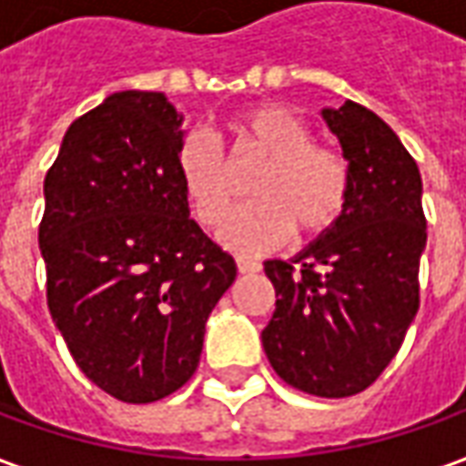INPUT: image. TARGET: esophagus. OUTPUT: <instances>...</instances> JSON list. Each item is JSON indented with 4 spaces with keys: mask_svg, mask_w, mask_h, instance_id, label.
<instances>
[{
    "mask_svg": "<svg viewBox=\"0 0 466 466\" xmlns=\"http://www.w3.org/2000/svg\"><path fill=\"white\" fill-rule=\"evenodd\" d=\"M237 268H239V273H258L260 263L258 260H249V258H237Z\"/></svg>",
    "mask_w": 466,
    "mask_h": 466,
    "instance_id": "esophagus-1",
    "label": "esophagus"
}]
</instances>
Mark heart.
<instances>
[{"label":"heart","mask_w":466,"mask_h":466,"mask_svg":"<svg viewBox=\"0 0 466 466\" xmlns=\"http://www.w3.org/2000/svg\"><path fill=\"white\" fill-rule=\"evenodd\" d=\"M234 157H260L249 180L255 201L234 211L221 239L237 252L283 245L291 229L301 239L329 232L348 208L350 165L343 154L314 144L309 123L286 105H255L229 123ZM185 198L203 227H221L234 201L224 149L208 131H190L177 144Z\"/></svg>","instance_id":"obj_1"}]
</instances>
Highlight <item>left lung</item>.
I'll use <instances>...</instances> for the list:
<instances>
[{"label":"left lung","instance_id":"8db88e82","mask_svg":"<svg viewBox=\"0 0 466 466\" xmlns=\"http://www.w3.org/2000/svg\"><path fill=\"white\" fill-rule=\"evenodd\" d=\"M350 165L343 218L291 263L265 260L276 312L263 329L273 371L314 397H350L390 366L420 307L423 183L415 159L369 107L322 110Z\"/></svg>","mask_w":466,"mask_h":466}]
</instances>
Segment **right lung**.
<instances>
[{
    "label": "right lung",
    "instance_id": "obj_1",
    "mask_svg": "<svg viewBox=\"0 0 466 466\" xmlns=\"http://www.w3.org/2000/svg\"><path fill=\"white\" fill-rule=\"evenodd\" d=\"M180 123L162 92H116L69 126L43 183L48 312L82 374L131 405L196 374L206 319L237 279L187 211Z\"/></svg>",
    "mask_w": 466,
    "mask_h": 466
}]
</instances>
